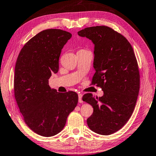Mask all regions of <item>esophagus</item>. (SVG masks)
Instances as JSON below:
<instances>
[{
  "label": "esophagus",
  "instance_id": "34e87169",
  "mask_svg": "<svg viewBox=\"0 0 156 156\" xmlns=\"http://www.w3.org/2000/svg\"><path fill=\"white\" fill-rule=\"evenodd\" d=\"M82 98H83V95L81 94H78V101H79V103H83V101L82 99Z\"/></svg>",
  "mask_w": 156,
  "mask_h": 156
}]
</instances>
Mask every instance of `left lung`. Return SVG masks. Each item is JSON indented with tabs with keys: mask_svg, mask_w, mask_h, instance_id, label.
Masks as SVG:
<instances>
[{
	"mask_svg": "<svg viewBox=\"0 0 156 156\" xmlns=\"http://www.w3.org/2000/svg\"><path fill=\"white\" fill-rule=\"evenodd\" d=\"M94 44L91 85L103 91L101 97L87 93L83 101L94 108L87 119L89 128L98 134L118 131L131 117L140 91V72L133 47L122 34L105 26L89 27L78 32Z\"/></svg>",
	"mask_w": 156,
	"mask_h": 156,
	"instance_id": "left-lung-1",
	"label": "left lung"
}]
</instances>
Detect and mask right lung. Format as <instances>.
Masks as SVG:
<instances>
[{
	"label": "right lung",
	"instance_id": "right-lung-1",
	"mask_svg": "<svg viewBox=\"0 0 156 156\" xmlns=\"http://www.w3.org/2000/svg\"><path fill=\"white\" fill-rule=\"evenodd\" d=\"M71 36L60 29L45 30L30 39L17 58L14 97L27 126L44 137L60 133L78 103L76 92H58L48 85L52 73L58 71L62 49Z\"/></svg>",
	"mask_w": 156,
	"mask_h": 156
}]
</instances>
